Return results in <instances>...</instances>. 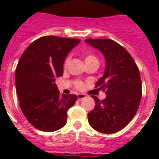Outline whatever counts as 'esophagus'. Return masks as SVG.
<instances>
[{"label":"esophagus","mask_w":159,"mask_h":159,"mask_svg":"<svg viewBox=\"0 0 159 159\" xmlns=\"http://www.w3.org/2000/svg\"><path fill=\"white\" fill-rule=\"evenodd\" d=\"M76 96H77V100H83V99H85L87 97V95L86 94H84V93H77Z\"/></svg>","instance_id":"1"}]
</instances>
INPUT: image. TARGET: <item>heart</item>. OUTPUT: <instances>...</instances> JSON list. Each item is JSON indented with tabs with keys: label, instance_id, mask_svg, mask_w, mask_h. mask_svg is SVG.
I'll list each match as a JSON object with an SVG mask.
<instances>
[{
	"label": "heart",
	"instance_id": "heart-1",
	"mask_svg": "<svg viewBox=\"0 0 159 159\" xmlns=\"http://www.w3.org/2000/svg\"><path fill=\"white\" fill-rule=\"evenodd\" d=\"M91 60H97V58L94 55H93V54H88V55L85 57V62L91 61ZM69 61H70L69 58H66V60H65V63H64V66H65V67H67L68 64H69ZM97 61H98V60H97ZM76 86L78 87V88H82V87H83V84H82L81 83H78Z\"/></svg>",
	"mask_w": 159,
	"mask_h": 159
}]
</instances>
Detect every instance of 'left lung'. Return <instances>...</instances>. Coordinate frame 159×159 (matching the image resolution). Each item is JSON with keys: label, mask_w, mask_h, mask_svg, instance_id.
<instances>
[{"label": "left lung", "mask_w": 159, "mask_h": 159, "mask_svg": "<svg viewBox=\"0 0 159 159\" xmlns=\"http://www.w3.org/2000/svg\"><path fill=\"white\" fill-rule=\"evenodd\" d=\"M85 42L102 52L106 61L104 75L96 86L106 90V99L92 96L95 107L88 114L93 129L113 134L129 124L141 100L139 69L126 49L111 39H86Z\"/></svg>", "instance_id": "8db88e82"}]
</instances>
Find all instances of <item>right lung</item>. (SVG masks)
Here are the masks:
<instances>
[{
  "label": "right lung",
  "instance_id": "add662e5",
  "mask_svg": "<svg viewBox=\"0 0 159 159\" xmlns=\"http://www.w3.org/2000/svg\"><path fill=\"white\" fill-rule=\"evenodd\" d=\"M80 39L47 36L33 42L16 68V92L27 120L37 129L52 132L66 125L67 111L76 94L59 93L55 83L63 76L64 63Z\"/></svg>",
  "mask_w": 159,
  "mask_h": 159
}]
</instances>
